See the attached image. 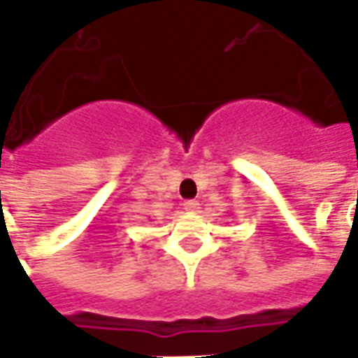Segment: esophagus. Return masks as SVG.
<instances>
[{"instance_id": "esophagus-1", "label": "esophagus", "mask_w": 358, "mask_h": 358, "mask_svg": "<svg viewBox=\"0 0 358 358\" xmlns=\"http://www.w3.org/2000/svg\"><path fill=\"white\" fill-rule=\"evenodd\" d=\"M199 208H201L199 201H185L184 202V210L187 213H196L199 212Z\"/></svg>"}]
</instances>
